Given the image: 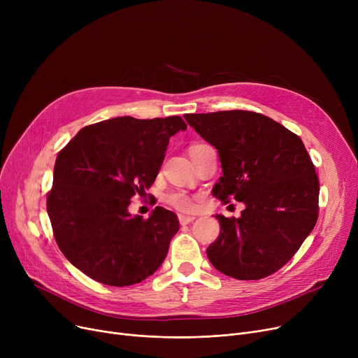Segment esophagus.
I'll list each match as a JSON object with an SVG mask.
<instances>
[{
    "mask_svg": "<svg viewBox=\"0 0 358 358\" xmlns=\"http://www.w3.org/2000/svg\"><path fill=\"white\" fill-rule=\"evenodd\" d=\"M194 219H196L194 216H184V215H178V220H180V223H181V224L190 223V222H193Z\"/></svg>",
    "mask_w": 358,
    "mask_h": 358,
    "instance_id": "esophagus-1",
    "label": "esophagus"
}]
</instances>
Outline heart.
Listing matches in <instances>:
<instances>
[{
  "label": "heart",
  "instance_id": "b5f03b06",
  "mask_svg": "<svg viewBox=\"0 0 358 358\" xmlns=\"http://www.w3.org/2000/svg\"><path fill=\"white\" fill-rule=\"evenodd\" d=\"M197 145H200V143H197ZM197 145H193V146H197ZM165 200L169 206H173L174 209H177L180 212H193L197 206L196 199L184 192H171L169 194H166Z\"/></svg>",
  "mask_w": 358,
  "mask_h": 358
}]
</instances>
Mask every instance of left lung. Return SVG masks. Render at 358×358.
<instances>
[{"label":"left lung","instance_id":"obj_1","mask_svg":"<svg viewBox=\"0 0 358 358\" xmlns=\"http://www.w3.org/2000/svg\"><path fill=\"white\" fill-rule=\"evenodd\" d=\"M184 119L219 152L223 176L213 196L247 206L238 219L216 215L220 234L208 248L210 262L236 280L271 275L297 252L319 215V180L302 139L248 110Z\"/></svg>","mask_w":358,"mask_h":358}]
</instances>
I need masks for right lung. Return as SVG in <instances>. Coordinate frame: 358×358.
<instances>
[{
	"instance_id": "add662e5",
	"label": "right lung",
	"mask_w": 358,
	"mask_h": 358,
	"mask_svg": "<svg viewBox=\"0 0 358 358\" xmlns=\"http://www.w3.org/2000/svg\"><path fill=\"white\" fill-rule=\"evenodd\" d=\"M180 116H130L83 127L56 157L48 215L72 266L107 286H130L154 274L180 229L174 212L157 206L131 217L130 199L154 184Z\"/></svg>"
}]
</instances>
